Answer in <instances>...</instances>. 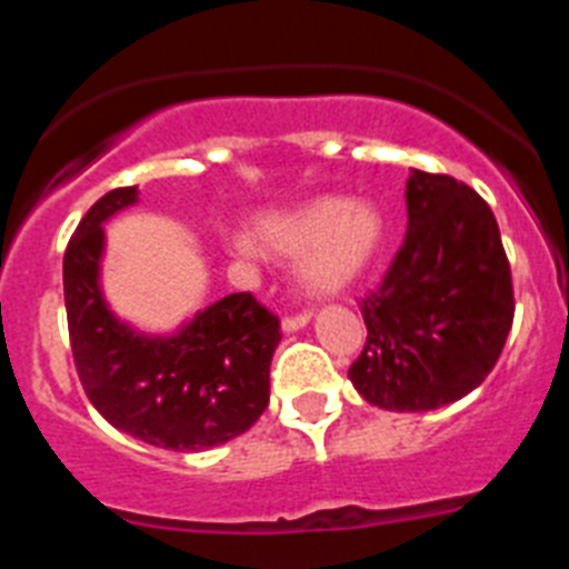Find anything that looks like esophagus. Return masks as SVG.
<instances>
[{
  "instance_id": "1",
  "label": "esophagus",
  "mask_w": 569,
  "mask_h": 569,
  "mask_svg": "<svg viewBox=\"0 0 569 569\" xmlns=\"http://www.w3.org/2000/svg\"><path fill=\"white\" fill-rule=\"evenodd\" d=\"M308 325H310V310H305V313L299 316H284V319H281V330H284V333H296V330L308 328Z\"/></svg>"
}]
</instances>
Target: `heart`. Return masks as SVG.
<instances>
[{"instance_id":"1","label":"heart","mask_w":569,"mask_h":569,"mask_svg":"<svg viewBox=\"0 0 569 569\" xmlns=\"http://www.w3.org/2000/svg\"><path fill=\"white\" fill-rule=\"evenodd\" d=\"M256 239L264 250L299 261L301 284L313 296H336L370 270L385 241V224L373 204L321 196L296 210L261 216ZM250 236H233L230 253L259 256Z\"/></svg>"}]
</instances>
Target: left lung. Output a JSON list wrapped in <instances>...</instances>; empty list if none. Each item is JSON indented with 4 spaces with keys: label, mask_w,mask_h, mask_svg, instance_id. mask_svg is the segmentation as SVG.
I'll return each instance as SVG.
<instances>
[{
    "label": "left lung",
    "mask_w": 569,
    "mask_h": 569,
    "mask_svg": "<svg viewBox=\"0 0 569 569\" xmlns=\"http://www.w3.org/2000/svg\"><path fill=\"white\" fill-rule=\"evenodd\" d=\"M405 199V244L361 299L367 345L347 376L373 407L421 413L487 379L516 305L499 224L476 190L410 170Z\"/></svg>",
    "instance_id": "8db88e82"
}]
</instances>
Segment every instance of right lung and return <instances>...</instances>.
I'll use <instances>...</instances> for the list:
<instances>
[{
  "mask_svg": "<svg viewBox=\"0 0 569 569\" xmlns=\"http://www.w3.org/2000/svg\"><path fill=\"white\" fill-rule=\"evenodd\" d=\"M136 202V188L110 190L70 236L62 264L70 350L90 405L116 430L199 453L241 436L264 413L279 319L250 293L213 301L168 336L116 319L102 293V224Z\"/></svg>",
  "mask_w": 569,
  "mask_h": 569,
  "instance_id": "right-lung-1",
  "label": "right lung"
}]
</instances>
